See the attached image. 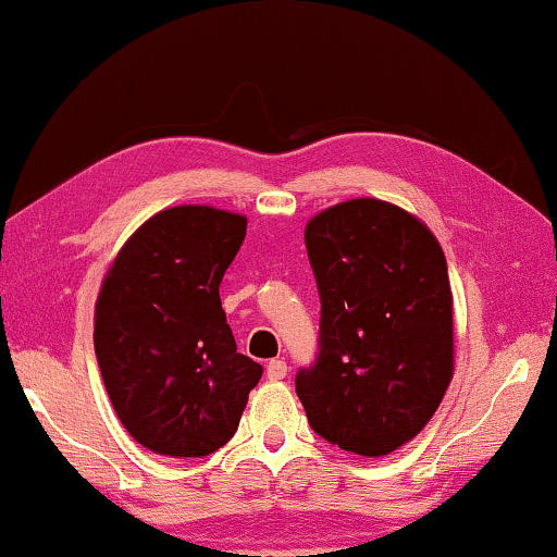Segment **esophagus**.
Here are the masks:
<instances>
[{"mask_svg": "<svg viewBox=\"0 0 557 557\" xmlns=\"http://www.w3.org/2000/svg\"><path fill=\"white\" fill-rule=\"evenodd\" d=\"M267 375H269V381H281V379H286V375H288V366H286V361H269V366H267Z\"/></svg>", "mask_w": 557, "mask_h": 557, "instance_id": "34e87169", "label": "esophagus"}]
</instances>
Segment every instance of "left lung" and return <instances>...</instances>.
Wrapping results in <instances>:
<instances>
[{"instance_id":"8db88e82","label":"left lung","mask_w":557,"mask_h":557,"mask_svg":"<svg viewBox=\"0 0 557 557\" xmlns=\"http://www.w3.org/2000/svg\"><path fill=\"white\" fill-rule=\"evenodd\" d=\"M321 298L319 356L296 396L321 438L379 458L416 438L453 379L446 256L408 211L379 199L336 203L306 226Z\"/></svg>"}]
</instances>
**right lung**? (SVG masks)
<instances>
[{
	"instance_id": "right-lung-1",
	"label": "right lung",
	"mask_w": 557,
	"mask_h": 557,
	"mask_svg": "<svg viewBox=\"0 0 557 557\" xmlns=\"http://www.w3.org/2000/svg\"><path fill=\"white\" fill-rule=\"evenodd\" d=\"M244 236L238 213L164 209L134 231L101 284V379L119 421L159 456L201 458L228 443L263 373L236 350L219 298Z\"/></svg>"
}]
</instances>
